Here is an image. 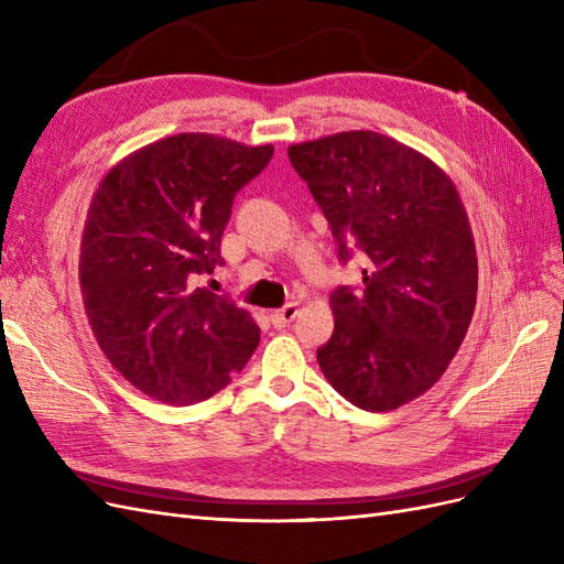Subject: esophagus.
<instances>
[{
	"label": "esophagus",
	"mask_w": 564,
	"mask_h": 564,
	"mask_svg": "<svg viewBox=\"0 0 564 564\" xmlns=\"http://www.w3.org/2000/svg\"><path fill=\"white\" fill-rule=\"evenodd\" d=\"M296 315H299V305L296 303H286L284 308L272 313L270 319H272V324H275V327H289V324L296 319Z\"/></svg>",
	"instance_id": "esophagus-1"
}]
</instances>
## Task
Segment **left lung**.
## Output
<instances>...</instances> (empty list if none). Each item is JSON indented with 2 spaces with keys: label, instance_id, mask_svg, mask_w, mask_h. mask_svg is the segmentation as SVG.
I'll return each instance as SVG.
<instances>
[{
  "label": "left lung",
  "instance_id": "8db88e82",
  "mask_svg": "<svg viewBox=\"0 0 564 564\" xmlns=\"http://www.w3.org/2000/svg\"><path fill=\"white\" fill-rule=\"evenodd\" d=\"M289 160L329 220L338 261L367 265L362 289L329 296L322 373L367 412L412 402L445 373L475 311L477 256L454 183L377 131L299 143Z\"/></svg>",
  "mask_w": 564,
  "mask_h": 564
}]
</instances>
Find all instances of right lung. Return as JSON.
<instances>
[{
	"label": "right lung",
	"instance_id": "right-lung-1",
	"mask_svg": "<svg viewBox=\"0 0 564 564\" xmlns=\"http://www.w3.org/2000/svg\"><path fill=\"white\" fill-rule=\"evenodd\" d=\"M272 150L178 133L131 152L98 185L79 251L84 308L110 365L152 400L212 398L259 346L251 315L197 278L226 263L232 199Z\"/></svg>",
	"mask_w": 564,
	"mask_h": 564
}]
</instances>
